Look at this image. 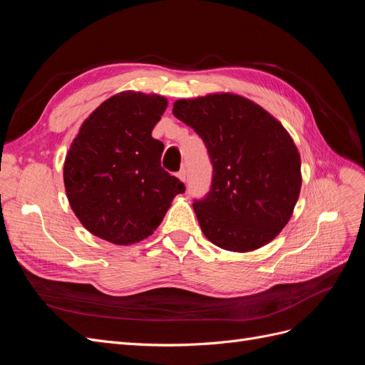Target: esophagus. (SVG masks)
I'll return each instance as SVG.
<instances>
[{"label":"esophagus","mask_w":365,"mask_h":365,"mask_svg":"<svg viewBox=\"0 0 365 365\" xmlns=\"http://www.w3.org/2000/svg\"><path fill=\"white\" fill-rule=\"evenodd\" d=\"M176 176H178V180H180V181L185 182V170H184V169H181L178 173H176Z\"/></svg>","instance_id":"34e87169"}]
</instances>
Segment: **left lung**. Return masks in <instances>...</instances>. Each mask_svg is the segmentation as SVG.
Segmentation results:
<instances>
[{
    "instance_id": "8db88e82",
    "label": "left lung",
    "mask_w": 365,
    "mask_h": 365,
    "mask_svg": "<svg viewBox=\"0 0 365 365\" xmlns=\"http://www.w3.org/2000/svg\"><path fill=\"white\" fill-rule=\"evenodd\" d=\"M173 115L193 128L213 164L212 189L193 208L216 247L247 252L277 237L302 189V160L280 121L247 97L180 98Z\"/></svg>"
}]
</instances>
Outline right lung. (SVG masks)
I'll return each instance as SVG.
<instances>
[{
    "instance_id": "1",
    "label": "right lung",
    "mask_w": 365,
    "mask_h": 365,
    "mask_svg": "<svg viewBox=\"0 0 365 365\" xmlns=\"http://www.w3.org/2000/svg\"><path fill=\"white\" fill-rule=\"evenodd\" d=\"M168 98L123 91L88 117L63 163L70 207L91 235L132 245L158 228L184 184L161 168L164 145L152 137Z\"/></svg>"
}]
</instances>
